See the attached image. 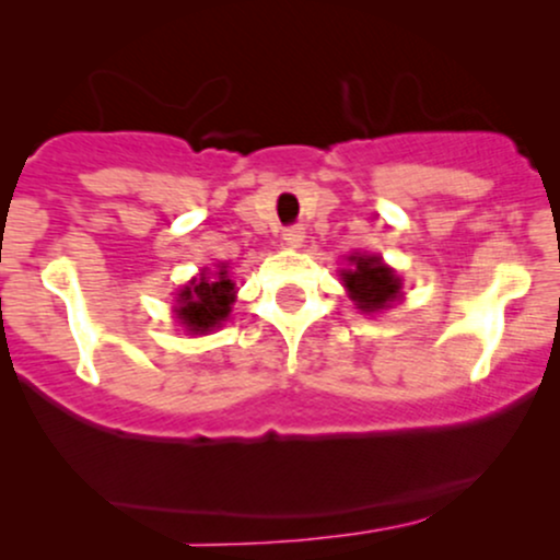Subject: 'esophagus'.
Wrapping results in <instances>:
<instances>
[{
  "instance_id": "1",
  "label": "esophagus",
  "mask_w": 560,
  "mask_h": 560,
  "mask_svg": "<svg viewBox=\"0 0 560 560\" xmlns=\"http://www.w3.org/2000/svg\"><path fill=\"white\" fill-rule=\"evenodd\" d=\"M281 236H284V242L289 244V247H300V244L305 242V229H302V226H287L284 234H281Z\"/></svg>"
}]
</instances>
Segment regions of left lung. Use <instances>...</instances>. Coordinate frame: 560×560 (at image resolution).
Returning a JSON list of instances; mask_svg holds the SVG:
<instances>
[{
	"label": "left lung",
	"instance_id": "8db88e82",
	"mask_svg": "<svg viewBox=\"0 0 560 560\" xmlns=\"http://www.w3.org/2000/svg\"><path fill=\"white\" fill-rule=\"evenodd\" d=\"M350 262L352 266L342 271V279L358 307L365 313L389 307V302L400 294V279L376 255H352Z\"/></svg>",
	"mask_w": 560,
	"mask_h": 560
}]
</instances>
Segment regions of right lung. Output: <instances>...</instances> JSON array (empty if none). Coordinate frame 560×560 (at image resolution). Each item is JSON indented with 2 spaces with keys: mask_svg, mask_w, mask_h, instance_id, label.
<instances>
[{
  "mask_svg": "<svg viewBox=\"0 0 560 560\" xmlns=\"http://www.w3.org/2000/svg\"><path fill=\"white\" fill-rule=\"evenodd\" d=\"M178 298H182L178 300L182 305H178L176 316L182 318L186 329L199 334L210 331L221 320H226L231 302H234V284L226 276V266H221L215 276L202 273L189 287H184Z\"/></svg>",
  "mask_w": 560,
  "mask_h": 560,
  "instance_id": "obj_1",
  "label": "right lung"
}]
</instances>
